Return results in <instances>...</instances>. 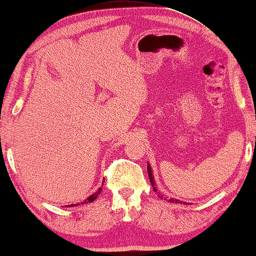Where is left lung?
<instances>
[{"mask_svg": "<svg viewBox=\"0 0 256 256\" xmlns=\"http://www.w3.org/2000/svg\"><path fill=\"white\" fill-rule=\"evenodd\" d=\"M148 175H149V178H150V183H151V185H152V188H154V192H157V188H156V186H154V177H152V172H151L150 164H148ZM158 196H159L160 198H164V196H162V194H160V193L158 194ZM170 202L180 203L178 200H174V198H170Z\"/></svg>", "mask_w": 256, "mask_h": 256, "instance_id": "obj_1", "label": "left lung"}]
</instances>
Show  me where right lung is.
<instances>
[{"instance_id": "add662e5", "label": "right lung", "mask_w": 256, "mask_h": 256, "mask_svg": "<svg viewBox=\"0 0 256 256\" xmlns=\"http://www.w3.org/2000/svg\"><path fill=\"white\" fill-rule=\"evenodd\" d=\"M102 185H104V184H102ZM102 188H99L96 193H94L92 196H90L88 198H86V200H84V202H81V204H82V203H84H84H90V202H92V201L96 200V198H98L99 194L102 193ZM79 204H80V203H76V204H70L68 206H79Z\"/></svg>"}]
</instances>
